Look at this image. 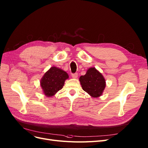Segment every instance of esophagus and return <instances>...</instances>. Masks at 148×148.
<instances>
[{"mask_svg": "<svg viewBox=\"0 0 148 148\" xmlns=\"http://www.w3.org/2000/svg\"><path fill=\"white\" fill-rule=\"evenodd\" d=\"M72 77L73 78H78V74L75 73H72Z\"/></svg>", "mask_w": 148, "mask_h": 148, "instance_id": "34e87169", "label": "esophagus"}]
</instances>
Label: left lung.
Here are the masks:
<instances>
[{"instance_id": "obj_1", "label": "left lung", "mask_w": 148, "mask_h": 148, "mask_svg": "<svg viewBox=\"0 0 148 148\" xmlns=\"http://www.w3.org/2000/svg\"><path fill=\"white\" fill-rule=\"evenodd\" d=\"M83 89L92 97L97 98L102 94L106 82L103 76L95 67H90L79 79Z\"/></svg>"}]
</instances>
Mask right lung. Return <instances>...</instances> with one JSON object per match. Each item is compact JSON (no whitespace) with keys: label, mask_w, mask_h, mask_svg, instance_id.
I'll return each instance as SVG.
<instances>
[{"label":"right lung","mask_w":148,"mask_h":148,"mask_svg":"<svg viewBox=\"0 0 148 148\" xmlns=\"http://www.w3.org/2000/svg\"><path fill=\"white\" fill-rule=\"evenodd\" d=\"M69 78L67 73L59 68L52 67L40 80V86L44 94L50 97L63 88L65 81Z\"/></svg>","instance_id":"right-lung-1"}]
</instances>
